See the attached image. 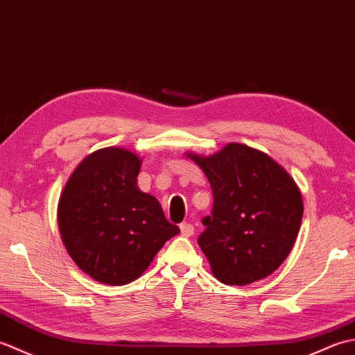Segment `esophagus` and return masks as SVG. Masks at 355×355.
Returning <instances> with one entry per match:
<instances>
[{
	"label": "esophagus",
	"instance_id": "esophagus-1",
	"mask_svg": "<svg viewBox=\"0 0 355 355\" xmlns=\"http://www.w3.org/2000/svg\"><path fill=\"white\" fill-rule=\"evenodd\" d=\"M180 232H182L183 236L189 238V236L193 235L195 229H193V225L191 223H182V224H180Z\"/></svg>",
	"mask_w": 355,
	"mask_h": 355
}]
</instances>
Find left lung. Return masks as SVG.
I'll return each instance as SVG.
<instances>
[{"label":"left lung","instance_id":"8db88e82","mask_svg":"<svg viewBox=\"0 0 355 355\" xmlns=\"http://www.w3.org/2000/svg\"><path fill=\"white\" fill-rule=\"evenodd\" d=\"M212 187V214L201 220L198 245L225 285L267 277L285 261L304 215L302 195L273 158L229 143L209 157L187 154Z\"/></svg>","mask_w":355,"mask_h":355}]
</instances>
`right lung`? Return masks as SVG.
<instances>
[{"label":"right lung","instance_id":"add662e5","mask_svg":"<svg viewBox=\"0 0 355 355\" xmlns=\"http://www.w3.org/2000/svg\"><path fill=\"white\" fill-rule=\"evenodd\" d=\"M140 163L122 148L96 150L73 172L59 200L67 252L97 282H132L180 232L157 198L137 187Z\"/></svg>","mask_w":355,"mask_h":355}]
</instances>
